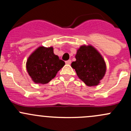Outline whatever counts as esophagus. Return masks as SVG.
Segmentation results:
<instances>
[{"mask_svg": "<svg viewBox=\"0 0 131 131\" xmlns=\"http://www.w3.org/2000/svg\"><path fill=\"white\" fill-rule=\"evenodd\" d=\"M65 63H66V64H70L71 63H72V61H71L70 59H69V60L67 61H66Z\"/></svg>", "mask_w": 131, "mask_h": 131, "instance_id": "obj_1", "label": "esophagus"}]
</instances>
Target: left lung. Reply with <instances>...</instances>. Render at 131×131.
<instances>
[{"label": "left lung", "instance_id": "left-lung-1", "mask_svg": "<svg viewBox=\"0 0 131 131\" xmlns=\"http://www.w3.org/2000/svg\"><path fill=\"white\" fill-rule=\"evenodd\" d=\"M76 61L71 64L77 75L88 86H96L103 79L106 71L105 59L91 45H83L77 51Z\"/></svg>", "mask_w": 131, "mask_h": 131}]
</instances>
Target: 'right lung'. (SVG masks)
<instances>
[{
	"instance_id": "1",
	"label": "right lung",
	"mask_w": 131,
	"mask_h": 131,
	"mask_svg": "<svg viewBox=\"0 0 131 131\" xmlns=\"http://www.w3.org/2000/svg\"><path fill=\"white\" fill-rule=\"evenodd\" d=\"M53 49V47L40 46L28 58L26 70L36 84H47L64 67L65 63L54 54Z\"/></svg>"
}]
</instances>
